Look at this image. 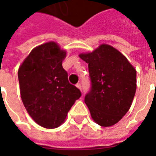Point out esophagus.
<instances>
[{
  "instance_id": "obj_1",
  "label": "esophagus",
  "mask_w": 156,
  "mask_h": 156,
  "mask_svg": "<svg viewBox=\"0 0 156 156\" xmlns=\"http://www.w3.org/2000/svg\"><path fill=\"white\" fill-rule=\"evenodd\" d=\"M76 86H77V88H78L80 90H82V85L81 83H78L77 84H76Z\"/></svg>"
}]
</instances>
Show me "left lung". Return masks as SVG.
Wrapping results in <instances>:
<instances>
[{
	"mask_svg": "<svg viewBox=\"0 0 156 156\" xmlns=\"http://www.w3.org/2000/svg\"><path fill=\"white\" fill-rule=\"evenodd\" d=\"M79 57L88 63L91 83L85 104L97 124L112 126L130 108L136 91V71L124 55L108 45Z\"/></svg>",
	"mask_w": 156,
	"mask_h": 156,
	"instance_id": "left-lung-1",
	"label": "left lung"
}]
</instances>
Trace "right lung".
I'll use <instances>...</instances> for the list:
<instances>
[{"label": "right lung", "instance_id": "1", "mask_svg": "<svg viewBox=\"0 0 156 156\" xmlns=\"http://www.w3.org/2000/svg\"><path fill=\"white\" fill-rule=\"evenodd\" d=\"M65 56L57 43L47 42L34 48L19 68L23 105L33 120L47 129L58 127L82 95L68 82L62 65Z\"/></svg>", "mask_w": 156, "mask_h": 156}]
</instances>
